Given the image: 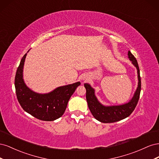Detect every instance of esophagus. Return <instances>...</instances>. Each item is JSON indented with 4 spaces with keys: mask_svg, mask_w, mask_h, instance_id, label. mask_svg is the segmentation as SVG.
I'll use <instances>...</instances> for the list:
<instances>
[{
    "mask_svg": "<svg viewBox=\"0 0 159 159\" xmlns=\"http://www.w3.org/2000/svg\"><path fill=\"white\" fill-rule=\"evenodd\" d=\"M84 81H85V80H86V79H84Z\"/></svg>",
    "mask_w": 159,
    "mask_h": 159,
    "instance_id": "1",
    "label": "esophagus"
}]
</instances>
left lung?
Wrapping results in <instances>:
<instances>
[{
	"instance_id": "1",
	"label": "left lung",
	"mask_w": 159,
	"mask_h": 159,
	"mask_svg": "<svg viewBox=\"0 0 159 159\" xmlns=\"http://www.w3.org/2000/svg\"><path fill=\"white\" fill-rule=\"evenodd\" d=\"M128 57L132 61V64L137 68L139 80L137 90L132 99L129 103L114 106H104L99 102L97 98L95 97V90L91 87V85L88 84H84V87L86 89V99L89 109L93 116L100 122L108 123L119 121L129 117L137 106L141 89L140 70L136 58L130 51L128 52Z\"/></svg>"
}]
</instances>
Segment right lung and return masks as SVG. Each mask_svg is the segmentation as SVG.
Masks as SVG:
<instances>
[{"label":"right lung","mask_w":159,"mask_h":159,"mask_svg":"<svg viewBox=\"0 0 159 159\" xmlns=\"http://www.w3.org/2000/svg\"><path fill=\"white\" fill-rule=\"evenodd\" d=\"M26 54L22 57L14 80L18 102L22 109L33 117L42 121H54L63 115L69 99L80 82L61 86L48 93L34 92L27 87L23 80V67Z\"/></svg>","instance_id":"add662e5"}]
</instances>
